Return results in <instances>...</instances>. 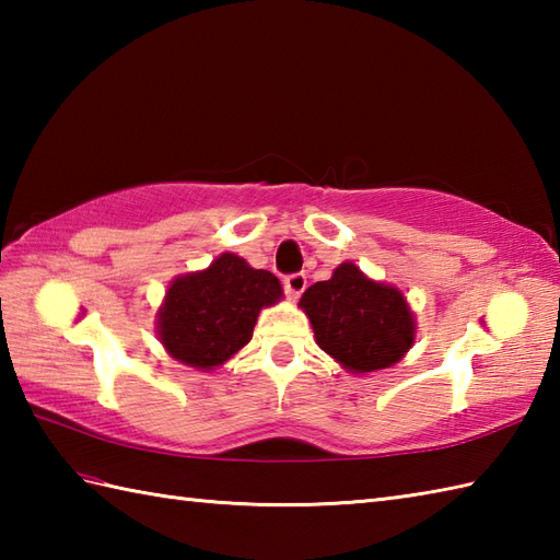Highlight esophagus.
<instances>
[{
	"label": "esophagus",
	"instance_id": "1",
	"mask_svg": "<svg viewBox=\"0 0 560 560\" xmlns=\"http://www.w3.org/2000/svg\"><path fill=\"white\" fill-rule=\"evenodd\" d=\"M305 273L303 271H295V273H287L283 277V289H287L289 295H293V299H299V295L305 291Z\"/></svg>",
	"mask_w": 560,
	"mask_h": 560
}]
</instances>
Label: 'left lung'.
<instances>
[{"instance_id":"1","label":"left lung","mask_w":560,"mask_h":560,"mask_svg":"<svg viewBox=\"0 0 560 560\" xmlns=\"http://www.w3.org/2000/svg\"><path fill=\"white\" fill-rule=\"evenodd\" d=\"M319 349L353 373H371L397 363L413 343V317L404 295L375 283L343 261L331 279L303 293Z\"/></svg>"}]
</instances>
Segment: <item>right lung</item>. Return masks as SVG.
Segmentation results:
<instances>
[{
    "label": "right lung",
    "instance_id": "1",
    "mask_svg": "<svg viewBox=\"0 0 560 560\" xmlns=\"http://www.w3.org/2000/svg\"><path fill=\"white\" fill-rule=\"evenodd\" d=\"M279 299L281 283L273 273L225 253L209 269L171 283L159 335L173 359L209 371L253 339L259 311Z\"/></svg>",
    "mask_w": 560,
    "mask_h": 560
}]
</instances>
